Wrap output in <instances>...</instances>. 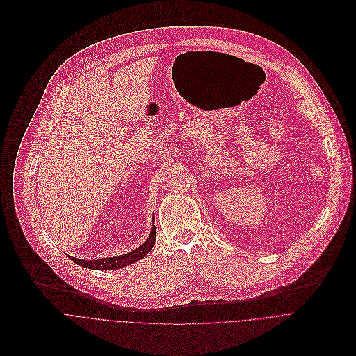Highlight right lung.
Segmentation results:
<instances>
[{
  "label": "right lung",
  "mask_w": 356,
  "mask_h": 356,
  "mask_svg": "<svg viewBox=\"0 0 356 356\" xmlns=\"http://www.w3.org/2000/svg\"><path fill=\"white\" fill-rule=\"evenodd\" d=\"M154 222V220H153ZM156 226L153 225L152 233L149 236V238L145 241V244H141L140 247H137L136 250L119 255V257H111V258H101V259H92V261H87V259H79V258H73L70 257L71 261H74L76 264L88 268V269H97V270H109V269H119L127 265H131L133 262L141 259L143 257H146L152 250L153 245L156 243Z\"/></svg>",
  "instance_id": "add662e5"
}]
</instances>
